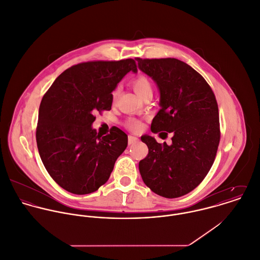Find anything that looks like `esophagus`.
Masks as SVG:
<instances>
[{"label": "esophagus", "instance_id": "1", "mask_svg": "<svg viewBox=\"0 0 260 260\" xmlns=\"http://www.w3.org/2000/svg\"><path fill=\"white\" fill-rule=\"evenodd\" d=\"M137 141H138V138H137V137L132 136V135H129V137H128V143H129L130 145H132V144L136 143Z\"/></svg>", "mask_w": 260, "mask_h": 260}]
</instances>
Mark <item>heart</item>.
<instances>
[{"label":"heart","instance_id":"b5f03b06","mask_svg":"<svg viewBox=\"0 0 260 260\" xmlns=\"http://www.w3.org/2000/svg\"><path fill=\"white\" fill-rule=\"evenodd\" d=\"M131 85L134 88V90L137 92V94L142 99L146 94H149V93L152 94L153 92V87H152L151 81L144 75H138L134 77L131 80ZM118 94H119V87H116L112 91V100L116 101L118 98ZM126 127L131 131L137 132L142 128V122L135 118H129L126 121Z\"/></svg>","mask_w":260,"mask_h":260}]
</instances>
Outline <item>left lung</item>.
I'll list each match as a JSON object with an SVG mask.
<instances>
[{"mask_svg": "<svg viewBox=\"0 0 260 260\" xmlns=\"http://www.w3.org/2000/svg\"><path fill=\"white\" fill-rule=\"evenodd\" d=\"M135 59L160 91L161 109L152 120L151 131L173 134L171 145L148 135L141 137L148 154L140 160L139 172L158 196H184L203 181L215 161L221 137L216 96L206 80L183 61Z\"/></svg>", "mask_w": 260, "mask_h": 260, "instance_id": "left-lung-1", "label": "left lung"}]
</instances>
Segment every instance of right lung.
<instances>
[{
  "label": "right lung",
  "mask_w": 260,
  "mask_h": 260,
  "mask_svg": "<svg viewBox=\"0 0 260 260\" xmlns=\"http://www.w3.org/2000/svg\"><path fill=\"white\" fill-rule=\"evenodd\" d=\"M137 72L132 58L82 62L64 71L42 98L36 142L41 160L66 190L87 194L106 183L128 144L112 127L106 136L91 128L94 113L109 111L112 91L123 77Z\"/></svg>",
  "instance_id": "add662e5"
}]
</instances>
